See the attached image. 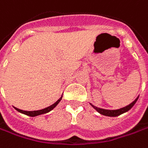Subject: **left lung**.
<instances>
[{"label":"left lung","mask_w":148,"mask_h":148,"mask_svg":"<svg viewBox=\"0 0 148 148\" xmlns=\"http://www.w3.org/2000/svg\"><path fill=\"white\" fill-rule=\"evenodd\" d=\"M138 99V97H137L134 101H132L131 104H129L128 106H127V107H122L121 109H118V110H106V109H101V108H99V107H95V106H93V108H95L99 113L101 114L104 115V116H119V115L122 114V113H124V112H127V111H129L130 109L132 108V107L134 106V104L136 103V101Z\"/></svg>","instance_id":"left-lung-1"}]
</instances>
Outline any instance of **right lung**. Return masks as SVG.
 Masks as SVG:
<instances>
[{
	"label": "right lung",
	"instance_id": "1",
	"mask_svg": "<svg viewBox=\"0 0 148 148\" xmlns=\"http://www.w3.org/2000/svg\"><path fill=\"white\" fill-rule=\"evenodd\" d=\"M62 97L60 98V99L58 100L57 101H56L54 104H52L51 106H50V107H47V108H44V109H42V110H38V111H33V112H27V111H23V110H21V109H18V108H16L18 112H21V113H24V114L27 115V116H38V115H41V114H44V113H47L49 112L50 111H51L54 107L60 102V101L62 100Z\"/></svg>",
	"mask_w": 148,
	"mask_h": 148
}]
</instances>
